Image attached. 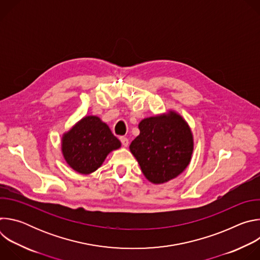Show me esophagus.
Wrapping results in <instances>:
<instances>
[{"instance_id":"esophagus-1","label":"esophagus","mask_w":260,"mask_h":260,"mask_svg":"<svg viewBox=\"0 0 260 260\" xmlns=\"http://www.w3.org/2000/svg\"><path fill=\"white\" fill-rule=\"evenodd\" d=\"M120 141H121V143H122V145L124 146V147H127L128 146V139L127 138H125V137H121L120 138Z\"/></svg>"}]
</instances>
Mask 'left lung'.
I'll list each match as a JSON object with an SVG mask.
<instances>
[{"mask_svg":"<svg viewBox=\"0 0 260 260\" xmlns=\"http://www.w3.org/2000/svg\"><path fill=\"white\" fill-rule=\"evenodd\" d=\"M139 129L129 150L148 181L166 183L188 167L194 148L193 135L187 121L175 110L144 118Z\"/></svg>","mask_w":260,"mask_h":260,"instance_id":"8db88e82","label":"left lung"}]
</instances>
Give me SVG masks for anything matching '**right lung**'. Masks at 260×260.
<instances>
[{"label": "right lung", "mask_w": 260, "mask_h": 260, "mask_svg": "<svg viewBox=\"0 0 260 260\" xmlns=\"http://www.w3.org/2000/svg\"><path fill=\"white\" fill-rule=\"evenodd\" d=\"M120 141L100 117L81 118L61 137V153L68 166L82 175L95 172L110 152L119 149Z\"/></svg>", "instance_id": "1"}]
</instances>
